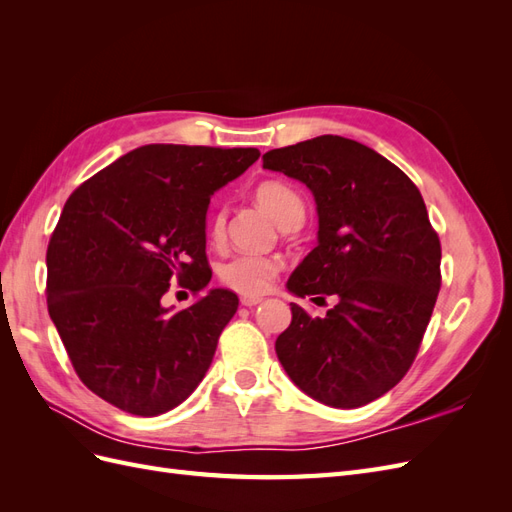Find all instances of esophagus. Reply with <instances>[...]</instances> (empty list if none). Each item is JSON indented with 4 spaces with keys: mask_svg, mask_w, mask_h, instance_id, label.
I'll return each instance as SVG.
<instances>
[{
    "mask_svg": "<svg viewBox=\"0 0 512 512\" xmlns=\"http://www.w3.org/2000/svg\"><path fill=\"white\" fill-rule=\"evenodd\" d=\"M262 299L260 297H241V305H245V307H254V305H258Z\"/></svg>",
    "mask_w": 512,
    "mask_h": 512,
    "instance_id": "esophagus-1",
    "label": "esophagus"
}]
</instances>
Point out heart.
<instances>
[{
  "instance_id": "1",
  "label": "heart",
  "mask_w": 512,
  "mask_h": 512,
  "mask_svg": "<svg viewBox=\"0 0 512 512\" xmlns=\"http://www.w3.org/2000/svg\"><path fill=\"white\" fill-rule=\"evenodd\" d=\"M256 203L265 209L271 218L282 228L292 222H303L305 218V203L301 194L292 188V185L269 179L256 185L254 190ZM226 228V215L224 211H215L209 220V237L213 243H220L224 239ZM282 271V262L271 256H256V254H239L228 260L222 267L220 275L222 280L247 297H256V294L267 292L273 280Z\"/></svg>"
}]
</instances>
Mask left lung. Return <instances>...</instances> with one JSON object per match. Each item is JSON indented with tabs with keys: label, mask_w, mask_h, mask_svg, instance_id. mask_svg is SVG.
I'll return each instance as SVG.
<instances>
[{
	"label": "left lung",
	"mask_w": 512,
	"mask_h": 512,
	"mask_svg": "<svg viewBox=\"0 0 512 512\" xmlns=\"http://www.w3.org/2000/svg\"><path fill=\"white\" fill-rule=\"evenodd\" d=\"M262 168L305 183L318 245L294 269V297L335 303L292 322L275 352L303 393L331 408H361L406 376L440 290V239L410 177L344 136L324 134L262 156Z\"/></svg>",
	"instance_id": "left-lung-1"
}]
</instances>
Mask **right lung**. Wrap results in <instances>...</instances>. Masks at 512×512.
<instances>
[{
    "mask_svg": "<svg viewBox=\"0 0 512 512\" xmlns=\"http://www.w3.org/2000/svg\"><path fill=\"white\" fill-rule=\"evenodd\" d=\"M258 158L254 147L143 145L66 200L46 250V303L74 371L108 404L158 416L205 378L237 294L213 288L181 312L162 297L175 282L209 284V200Z\"/></svg>",
    "mask_w": 512,
    "mask_h": 512,
    "instance_id": "1",
    "label": "right lung"
}]
</instances>
